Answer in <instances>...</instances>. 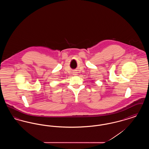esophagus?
I'll use <instances>...</instances> for the list:
<instances>
[{"instance_id":"1","label":"esophagus","mask_w":149,"mask_h":149,"mask_svg":"<svg viewBox=\"0 0 149 149\" xmlns=\"http://www.w3.org/2000/svg\"><path fill=\"white\" fill-rule=\"evenodd\" d=\"M74 75H76V73H74Z\"/></svg>"}]
</instances>
